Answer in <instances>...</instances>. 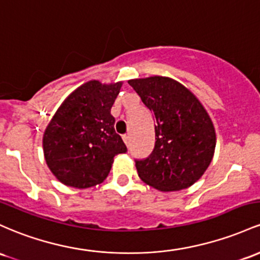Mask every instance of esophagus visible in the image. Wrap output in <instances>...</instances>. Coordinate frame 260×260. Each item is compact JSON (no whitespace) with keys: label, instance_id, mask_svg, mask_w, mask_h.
<instances>
[{"label":"esophagus","instance_id":"esophagus-1","mask_svg":"<svg viewBox=\"0 0 260 260\" xmlns=\"http://www.w3.org/2000/svg\"><path fill=\"white\" fill-rule=\"evenodd\" d=\"M122 138H123V142L125 143V145H129V141H131V136L129 135H124L123 137H122Z\"/></svg>","mask_w":260,"mask_h":260}]
</instances>
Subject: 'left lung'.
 Masks as SVG:
<instances>
[{
  "label": "left lung",
  "mask_w": 260,
  "mask_h": 260,
  "mask_svg": "<svg viewBox=\"0 0 260 260\" xmlns=\"http://www.w3.org/2000/svg\"><path fill=\"white\" fill-rule=\"evenodd\" d=\"M128 84L155 119V145L136 160L139 178L160 191L186 189L212 160L216 133L209 113L180 82L165 76L129 80Z\"/></svg>",
  "instance_id": "obj_1"
}]
</instances>
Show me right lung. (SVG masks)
<instances>
[{"mask_svg": "<svg viewBox=\"0 0 260 260\" xmlns=\"http://www.w3.org/2000/svg\"><path fill=\"white\" fill-rule=\"evenodd\" d=\"M121 86L88 81L70 93L51 118L43 150L50 172L62 184L78 189L101 184L115 155L127 152L111 115Z\"/></svg>", "mask_w": 260, "mask_h": 260, "instance_id": "1", "label": "right lung"}]
</instances>
